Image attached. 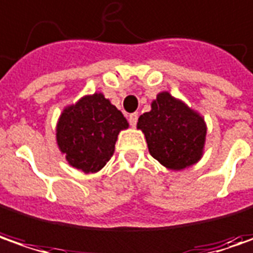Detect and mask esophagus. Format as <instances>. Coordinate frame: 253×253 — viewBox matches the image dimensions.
Here are the masks:
<instances>
[{
  "label": "esophagus",
  "mask_w": 253,
  "mask_h": 253,
  "mask_svg": "<svg viewBox=\"0 0 253 253\" xmlns=\"http://www.w3.org/2000/svg\"><path fill=\"white\" fill-rule=\"evenodd\" d=\"M137 120H138V115H137V113H131V115L128 116V123H130V126L131 127H135Z\"/></svg>",
  "instance_id": "obj_1"
}]
</instances>
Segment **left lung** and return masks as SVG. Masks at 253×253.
<instances>
[{"instance_id": "1", "label": "left lung", "mask_w": 253, "mask_h": 253, "mask_svg": "<svg viewBox=\"0 0 253 253\" xmlns=\"http://www.w3.org/2000/svg\"><path fill=\"white\" fill-rule=\"evenodd\" d=\"M137 128L145 135L150 154L168 169H185L203 157L205 118L169 92L157 95L151 110L138 118Z\"/></svg>"}]
</instances>
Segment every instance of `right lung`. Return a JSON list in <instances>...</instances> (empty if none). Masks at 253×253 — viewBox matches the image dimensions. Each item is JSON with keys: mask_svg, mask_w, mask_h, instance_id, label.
Returning a JSON list of instances; mask_svg holds the SVG:
<instances>
[{"mask_svg": "<svg viewBox=\"0 0 253 253\" xmlns=\"http://www.w3.org/2000/svg\"><path fill=\"white\" fill-rule=\"evenodd\" d=\"M127 127L123 113L102 92H95L64 108L57 122V145L68 165L95 173L109 161L119 133Z\"/></svg>", "mask_w": 253, "mask_h": 253, "instance_id": "obj_1", "label": "right lung"}]
</instances>
